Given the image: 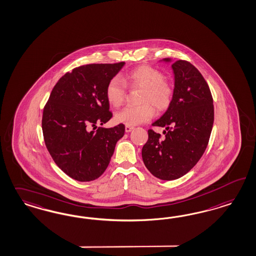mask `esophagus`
I'll return each mask as SVG.
<instances>
[{
	"label": "esophagus",
	"mask_w": 256,
	"mask_h": 256,
	"mask_svg": "<svg viewBox=\"0 0 256 256\" xmlns=\"http://www.w3.org/2000/svg\"><path fill=\"white\" fill-rule=\"evenodd\" d=\"M132 130L133 126H126V128H124V130H126V132H130Z\"/></svg>",
	"instance_id": "obj_1"
}]
</instances>
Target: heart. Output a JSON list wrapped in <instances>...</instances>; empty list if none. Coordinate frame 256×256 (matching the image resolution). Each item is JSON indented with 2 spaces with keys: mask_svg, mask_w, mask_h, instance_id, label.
<instances>
[{
  "mask_svg": "<svg viewBox=\"0 0 256 256\" xmlns=\"http://www.w3.org/2000/svg\"><path fill=\"white\" fill-rule=\"evenodd\" d=\"M142 90L141 106H126L115 114L118 123L126 126H136L150 121L154 115V108L159 112L166 110L170 106L173 96V86L164 80V76L160 70L150 66H140L128 72L123 80L118 76L108 81L106 88L108 102L114 108L120 106L126 96V86Z\"/></svg>",
  "mask_w": 256,
  "mask_h": 256,
  "instance_id": "1",
  "label": "heart"
}]
</instances>
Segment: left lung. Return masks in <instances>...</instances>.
Segmentation results:
<instances>
[{
  "mask_svg": "<svg viewBox=\"0 0 256 256\" xmlns=\"http://www.w3.org/2000/svg\"><path fill=\"white\" fill-rule=\"evenodd\" d=\"M160 62H172L171 58ZM174 96L164 115L152 124L166 128L160 134L148 130L142 157L153 176L172 180L186 175L202 158L214 124L212 97L207 82L194 65L186 60L172 64Z\"/></svg>",
  "mask_w": 256,
  "mask_h": 256,
  "instance_id": "8db88e82",
  "label": "left lung"
}]
</instances>
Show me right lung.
Returning <instances> with one entry per match:
<instances>
[{
  "label": "right lung",
  "mask_w": 256,
  "mask_h": 256,
  "mask_svg": "<svg viewBox=\"0 0 256 256\" xmlns=\"http://www.w3.org/2000/svg\"><path fill=\"white\" fill-rule=\"evenodd\" d=\"M124 65L119 62L74 68L58 81L45 105L42 124L46 148L56 166L74 180L90 182L101 176L116 142L124 136L123 124L90 130L112 117L106 85Z\"/></svg>",
  "instance_id": "add662e5"
}]
</instances>
